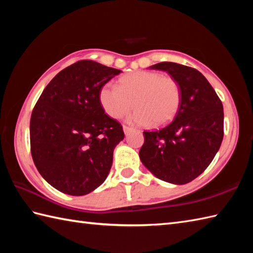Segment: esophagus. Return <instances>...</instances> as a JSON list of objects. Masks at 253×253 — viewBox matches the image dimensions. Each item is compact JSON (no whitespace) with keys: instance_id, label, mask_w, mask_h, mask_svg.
I'll use <instances>...</instances> for the list:
<instances>
[{"instance_id":"1","label":"esophagus","mask_w":253,"mask_h":253,"mask_svg":"<svg viewBox=\"0 0 253 253\" xmlns=\"http://www.w3.org/2000/svg\"><path fill=\"white\" fill-rule=\"evenodd\" d=\"M123 129H124V132H125V135H128V133H129L132 130V128L128 127V126H124Z\"/></svg>"}]
</instances>
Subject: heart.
I'll return each instance as SVG.
<instances>
[{"label":"heart","instance_id":"obj_1","mask_svg":"<svg viewBox=\"0 0 253 253\" xmlns=\"http://www.w3.org/2000/svg\"><path fill=\"white\" fill-rule=\"evenodd\" d=\"M99 101L107 115L122 118L133 103L138 109L127 117L133 125L162 126L175 117L181 101L179 84L160 73L137 71L127 74L120 85L107 83L100 89Z\"/></svg>","mask_w":253,"mask_h":253}]
</instances>
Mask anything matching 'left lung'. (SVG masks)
I'll use <instances>...</instances> for the list:
<instances>
[{
    "label": "left lung",
    "mask_w": 253,
    "mask_h": 253,
    "mask_svg": "<svg viewBox=\"0 0 253 253\" xmlns=\"http://www.w3.org/2000/svg\"><path fill=\"white\" fill-rule=\"evenodd\" d=\"M169 73L181 90L179 109L162 129L143 131L142 164L159 179L184 185L202 174L224 136V112L212 85L192 67L162 62L150 66Z\"/></svg>",
    "instance_id": "8db88e82"
}]
</instances>
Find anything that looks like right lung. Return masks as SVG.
<instances>
[{
	"instance_id": "add662e5",
	"label": "right lung",
	"mask_w": 253,
	"mask_h": 253,
	"mask_svg": "<svg viewBox=\"0 0 253 253\" xmlns=\"http://www.w3.org/2000/svg\"><path fill=\"white\" fill-rule=\"evenodd\" d=\"M122 71L84 60L46 85L30 118V150L41 176L58 191L84 196L106 179L125 135L106 115L100 89Z\"/></svg>"
}]
</instances>
